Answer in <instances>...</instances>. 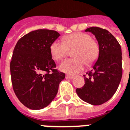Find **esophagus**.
I'll return each mask as SVG.
<instances>
[{
    "label": "esophagus",
    "mask_w": 130,
    "mask_h": 130,
    "mask_svg": "<svg viewBox=\"0 0 130 130\" xmlns=\"http://www.w3.org/2000/svg\"><path fill=\"white\" fill-rule=\"evenodd\" d=\"M73 77H74V76H72V75H68V74L66 75V79H72Z\"/></svg>",
    "instance_id": "esophagus-1"
}]
</instances>
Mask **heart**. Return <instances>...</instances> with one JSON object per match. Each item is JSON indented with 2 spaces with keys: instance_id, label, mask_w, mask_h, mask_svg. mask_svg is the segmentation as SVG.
Segmentation results:
<instances>
[{
  "instance_id": "b5f03b06",
  "label": "heart",
  "mask_w": 130,
  "mask_h": 130,
  "mask_svg": "<svg viewBox=\"0 0 130 130\" xmlns=\"http://www.w3.org/2000/svg\"><path fill=\"white\" fill-rule=\"evenodd\" d=\"M53 59L57 61L67 56L68 51L73 50V59L63 61L59 65L61 71L75 74L83 70L85 64L89 66L97 60L100 53L99 45L87 34L73 33L62 38V42L55 41L49 47Z\"/></svg>"
}]
</instances>
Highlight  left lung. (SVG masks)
Masks as SVG:
<instances>
[{"label": "left lung", "instance_id": "1", "mask_svg": "<svg viewBox=\"0 0 130 130\" xmlns=\"http://www.w3.org/2000/svg\"><path fill=\"white\" fill-rule=\"evenodd\" d=\"M95 36L100 48L98 58L85 77V85L77 88L76 93L82 100L91 105H100L116 92L122 77L121 48L114 36L98 27L85 30Z\"/></svg>", "mask_w": 130, "mask_h": 130}]
</instances>
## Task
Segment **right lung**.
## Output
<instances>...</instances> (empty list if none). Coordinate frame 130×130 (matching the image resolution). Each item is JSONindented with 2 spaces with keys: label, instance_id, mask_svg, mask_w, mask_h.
I'll return each instance as SVG.
<instances>
[{
  "label": "right lung",
  "instance_id": "right-lung-1",
  "mask_svg": "<svg viewBox=\"0 0 130 130\" xmlns=\"http://www.w3.org/2000/svg\"><path fill=\"white\" fill-rule=\"evenodd\" d=\"M60 35L50 30L32 31L18 41L10 70L14 92L24 106L40 110L54 100L65 74L55 69L50 45Z\"/></svg>",
  "mask_w": 130,
  "mask_h": 130
}]
</instances>
